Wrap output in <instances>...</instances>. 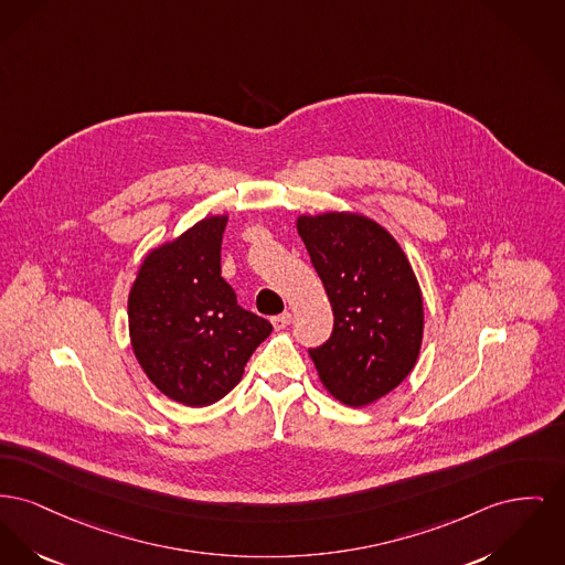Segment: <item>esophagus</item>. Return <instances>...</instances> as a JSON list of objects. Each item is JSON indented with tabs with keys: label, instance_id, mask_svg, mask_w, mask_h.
I'll return each instance as SVG.
<instances>
[{
	"label": "esophagus",
	"instance_id": "34e87169",
	"mask_svg": "<svg viewBox=\"0 0 565 565\" xmlns=\"http://www.w3.org/2000/svg\"><path fill=\"white\" fill-rule=\"evenodd\" d=\"M290 322H292V316H290L288 311H284V313H279V316H275V318H273V327H275L277 331L286 329Z\"/></svg>",
	"mask_w": 565,
	"mask_h": 565
}]
</instances>
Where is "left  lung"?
Here are the masks:
<instances>
[{"mask_svg": "<svg viewBox=\"0 0 565 565\" xmlns=\"http://www.w3.org/2000/svg\"><path fill=\"white\" fill-rule=\"evenodd\" d=\"M311 265L331 300V337L309 350L322 384L363 407L407 377L423 341V297L397 241L356 213L302 215Z\"/></svg>", "mask_w": 565, "mask_h": 565, "instance_id": "obj_1", "label": "left lung"}]
</instances>
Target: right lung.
<instances>
[{"instance_id": "add662e5", "label": "right lung", "mask_w": 565, "mask_h": 565, "mask_svg": "<svg viewBox=\"0 0 565 565\" xmlns=\"http://www.w3.org/2000/svg\"><path fill=\"white\" fill-rule=\"evenodd\" d=\"M226 215H213L153 249L128 300L130 337L147 377L190 407L226 397L270 322L243 309L222 277Z\"/></svg>"}]
</instances>
